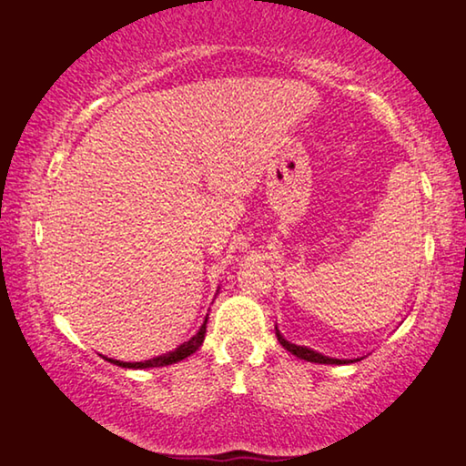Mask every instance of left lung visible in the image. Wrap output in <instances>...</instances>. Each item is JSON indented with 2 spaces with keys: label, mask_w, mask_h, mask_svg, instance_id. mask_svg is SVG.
I'll return each mask as SVG.
<instances>
[{
  "label": "left lung",
  "mask_w": 466,
  "mask_h": 466,
  "mask_svg": "<svg viewBox=\"0 0 466 466\" xmlns=\"http://www.w3.org/2000/svg\"><path fill=\"white\" fill-rule=\"evenodd\" d=\"M276 337H278V341H280V345L284 347V350L290 351V353H293V356H297V358L308 360V362H316V364H351V362H358V360H337V358H329V356H322V353H318V351H314V350H309V347L290 343V341H287V339H284V337L280 335V330H278V326H276Z\"/></svg>",
  "instance_id": "left-lung-1"
}]
</instances>
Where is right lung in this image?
<instances>
[{
    "instance_id": "1",
    "label": "right lung",
    "mask_w": 466,
    "mask_h": 466,
    "mask_svg": "<svg viewBox=\"0 0 466 466\" xmlns=\"http://www.w3.org/2000/svg\"><path fill=\"white\" fill-rule=\"evenodd\" d=\"M205 332H207V320L200 326L197 335H194L190 341L182 343L176 350L169 351V353H163V356L158 358H152V360H144V362H121V360H110V358H104L108 360V362H113L121 368H157V366H169V364H176V362H182L184 358H188L190 353H194L198 350L200 345L205 341Z\"/></svg>"
}]
</instances>
